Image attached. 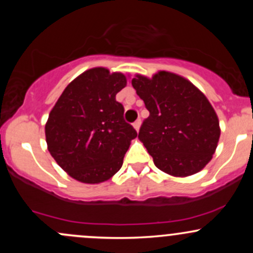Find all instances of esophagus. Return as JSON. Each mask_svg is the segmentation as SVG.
Listing matches in <instances>:
<instances>
[{
	"label": "esophagus",
	"mask_w": 253,
	"mask_h": 253,
	"mask_svg": "<svg viewBox=\"0 0 253 253\" xmlns=\"http://www.w3.org/2000/svg\"><path fill=\"white\" fill-rule=\"evenodd\" d=\"M133 127H134V129L138 132L139 128H141V120H137V121L133 124Z\"/></svg>",
	"instance_id": "obj_1"
}]
</instances>
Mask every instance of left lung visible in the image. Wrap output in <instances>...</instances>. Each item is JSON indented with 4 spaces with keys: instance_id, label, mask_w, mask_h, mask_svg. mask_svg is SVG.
<instances>
[{
    "instance_id": "left-lung-1",
    "label": "left lung",
    "mask_w": 253,
    "mask_h": 253,
    "mask_svg": "<svg viewBox=\"0 0 253 253\" xmlns=\"http://www.w3.org/2000/svg\"><path fill=\"white\" fill-rule=\"evenodd\" d=\"M132 85L149 111L138 139L155 167L174 177L200 172L213 158L220 137L218 115L207 96L169 71H158L152 78L137 73Z\"/></svg>"
}]
</instances>
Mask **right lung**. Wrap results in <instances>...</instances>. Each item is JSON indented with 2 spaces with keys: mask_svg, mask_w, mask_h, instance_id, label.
I'll return each mask as SVG.
<instances>
[{
  "mask_svg": "<svg viewBox=\"0 0 253 253\" xmlns=\"http://www.w3.org/2000/svg\"><path fill=\"white\" fill-rule=\"evenodd\" d=\"M128 76L105 67L84 71L66 86L45 125L55 162L83 183L108 181L122 167L137 132L124 120L116 94Z\"/></svg>",
  "mask_w": 253,
  "mask_h": 253,
  "instance_id": "add662e5",
  "label": "right lung"
}]
</instances>
